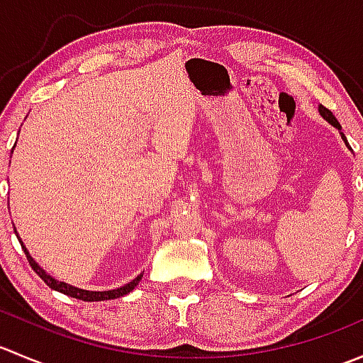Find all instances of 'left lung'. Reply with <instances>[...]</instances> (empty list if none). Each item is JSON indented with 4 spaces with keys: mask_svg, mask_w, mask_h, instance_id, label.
I'll return each mask as SVG.
<instances>
[{
    "mask_svg": "<svg viewBox=\"0 0 363 363\" xmlns=\"http://www.w3.org/2000/svg\"><path fill=\"white\" fill-rule=\"evenodd\" d=\"M320 113H321V116H323V119H327L328 123L332 124V126L337 128L339 133H340V137H342V140H344V144L347 145V149H350V151H353V149L350 147V144H347V140H346V137H344V133H342V131H340V124H339V121L335 119V117H334V113H332L330 111H328V108H325L323 105H320Z\"/></svg>",
    "mask_w": 363,
    "mask_h": 363,
    "instance_id": "8db88e82",
    "label": "left lung"
}]
</instances>
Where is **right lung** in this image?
Listing matches in <instances>:
<instances>
[{
	"label": "right lung",
	"mask_w": 363,
	"mask_h": 363,
	"mask_svg": "<svg viewBox=\"0 0 363 363\" xmlns=\"http://www.w3.org/2000/svg\"><path fill=\"white\" fill-rule=\"evenodd\" d=\"M13 232L17 233V230L13 228ZM17 239H19L21 246H23V250L26 252V258H28V262H29V265H31V269L35 270V272L38 274L40 277H42L43 283H45L47 286L52 288V290H56V291H61V294H65V295H68V296H73V298L84 300V302H100V300L119 298V296L128 295L131 290H135V286H137V284L140 283V279H142V274H140V276H137L133 281H130V283H128V284H124V286L116 288V290H108V291L80 290V288H75V286H72V284H67V283H63V281H57V279H54L52 276H49V274H47L45 270H43L42 267H40L38 263H36L35 259L31 258V255H29L28 250H26V246L23 244V240H21L19 233H17Z\"/></svg>",
	"instance_id": "obj_1"
}]
</instances>
